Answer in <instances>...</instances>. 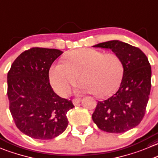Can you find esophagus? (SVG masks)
<instances>
[{
	"mask_svg": "<svg viewBox=\"0 0 158 158\" xmlns=\"http://www.w3.org/2000/svg\"><path fill=\"white\" fill-rule=\"evenodd\" d=\"M80 102H81L80 99H77V98H76V99H73V104H74V105H77V104L79 103Z\"/></svg>",
	"mask_w": 158,
	"mask_h": 158,
	"instance_id": "esophagus-1",
	"label": "esophagus"
}]
</instances>
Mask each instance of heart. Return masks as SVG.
Returning <instances> with one entry per match:
<instances>
[{
    "label": "heart",
    "mask_w": 158,
    "mask_h": 158,
    "mask_svg": "<svg viewBox=\"0 0 158 158\" xmlns=\"http://www.w3.org/2000/svg\"><path fill=\"white\" fill-rule=\"evenodd\" d=\"M122 59L115 53L93 48H80L68 53L63 62L49 70L52 85L62 96H67L79 82L81 89L98 98L110 96L118 89L123 75Z\"/></svg>",
    "instance_id": "1"
}]
</instances>
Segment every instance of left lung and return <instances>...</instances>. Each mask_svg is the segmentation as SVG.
<instances>
[{
	"label": "left lung",
	"mask_w": 158,
	"mask_h": 158,
	"mask_svg": "<svg viewBox=\"0 0 158 158\" xmlns=\"http://www.w3.org/2000/svg\"><path fill=\"white\" fill-rule=\"evenodd\" d=\"M110 48L123 63V75L118 91L104 101H98L93 120L101 131L120 134L137 127L146 112L151 88V68L146 55L137 47L120 41L94 45Z\"/></svg>",
	"instance_id": "8db88e82"
}]
</instances>
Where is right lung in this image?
I'll list each match as a JSON object with an SVG mask.
<instances>
[{
    "label": "right lung",
    "instance_id": "right-lung-1",
    "mask_svg": "<svg viewBox=\"0 0 158 158\" xmlns=\"http://www.w3.org/2000/svg\"><path fill=\"white\" fill-rule=\"evenodd\" d=\"M62 53L34 47L23 52L7 73L10 112L19 131L31 138L53 139L68 126L66 113L74 105L53 91L48 76L52 64Z\"/></svg>",
    "mask_w": 158,
    "mask_h": 158
}]
</instances>
